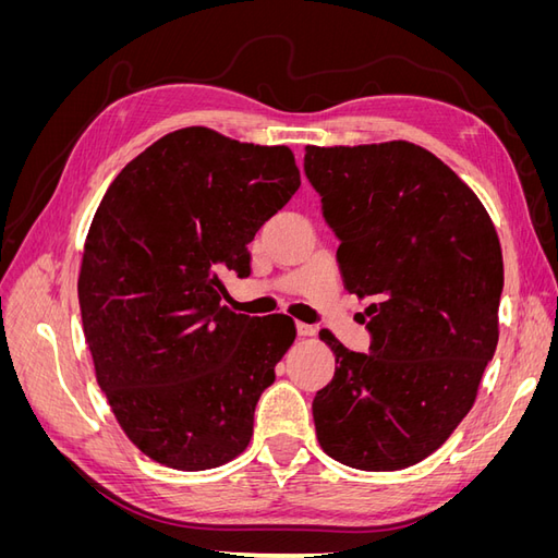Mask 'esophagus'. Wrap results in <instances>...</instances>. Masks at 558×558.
Masks as SVG:
<instances>
[{
	"instance_id": "1",
	"label": "esophagus",
	"mask_w": 558,
	"mask_h": 558,
	"mask_svg": "<svg viewBox=\"0 0 558 558\" xmlns=\"http://www.w3.org/2000/svg\"><path fill=\"white\" fill-rule=\"evenodd\" d=\"M295 328H298V335H300V337H312V335L316 332V328L310 326V324H298Z\"/></svg>"
}]
</instances>
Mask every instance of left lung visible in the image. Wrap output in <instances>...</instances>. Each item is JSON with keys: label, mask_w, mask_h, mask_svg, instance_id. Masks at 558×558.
Instances as JSON below:
<instances>
[{"label": "left lung", "mask_w": 558, "mask_h": 558, "mask_svg": "<svg viewBox=\"0 0 558 558\" xmlns=\"http://www.w3.org/2000/svg\"><path fill=\"white\" fill-rule=\"evenodd\" d=\"M305 174L340 240L344 289L369 298V353L324 330L335 377L314 398L330 459L388 472L442 447L498 344L502 251L477 195L410 142L305 148Z\"/></svg>", "instance_id": "8db88e82"}]
</instances>
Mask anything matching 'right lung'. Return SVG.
Masks as SVG:
<instances>
[{
  "label": "right lung",
  "instance_id": "right-lung-1",
  "mask_svg": "<svg viewBox=\"0 0 558 558\" xmlns=\"http://www.w3.org/2000/svg\"><path fill=\"white\" fill-rule=\"evenodd\" d=\"M298 189L291 148L183 128L99 202L78 277L83 332L118 424L148 459L195 472L246 449L295 324L230 312L221 277H248V244Z\"/></svg>",
  "mask_w": 558,
  "mask_h": 558
}]
</instances>
